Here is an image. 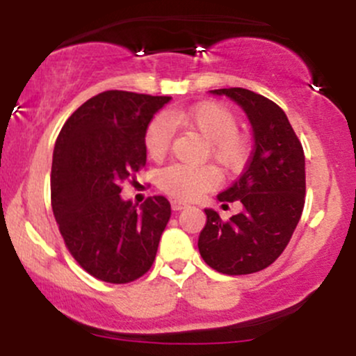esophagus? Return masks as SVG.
<instances>
[{
    "label": "esophagus",
    "mask_w": 356,
    "mask_h": 356,
    "mask_svg": "<svg viewBox=\"0 0 356 356\" xmlns=\"http://www.w3.org/2000/svg\"><path fill=\"white\" fill-rule=\"evenodd\" d=\"M170 206H172V211H182V209H186L187 207V204H184V202H181V201H177V199H174L172 202H170Z\"/></svg>",
    "instance_id": "obj_1"
}]
</instances>
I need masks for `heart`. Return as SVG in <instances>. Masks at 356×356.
Wrapping results in <instances>:
<instances>
[{
	"label": "heart",
	"instance_id": "b5f03b06",
	"mask_svg": "<svg viewBox=\"0 0 356 356\" xmlns=\"http://www.w3.org/2000/svg\"><path fill=\"white\" fill-rule=\"evenodd\" d=\"M197 132L207 142V154L222 170H238L244 164L248 145L238 134V120L219 104H201L187 110H172L165 118H157L145 132V150L152 161H161L169 152L172 127ZM219 181L212 167L172 164L159 172L162 191L182 201L199 197Z\"/></svg>",
	"mask_w": 356,
	"mask_h": 356
}]
</instances>
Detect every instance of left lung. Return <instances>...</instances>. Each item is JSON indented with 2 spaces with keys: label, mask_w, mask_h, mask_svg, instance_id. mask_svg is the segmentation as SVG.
I'll return each instance as SVG.
<instances>
[{
  "label": "left lung",
  "mask_w": 356,
  "mask_h": 356,
  "mask_svg": "<svg viewBox=\"0 0 356 356\" xmlns=\"http://www.w3.org/2000/svg\"><path fill=\"white\" fill-rule=\"evenodd\" d=\"M246 113L254 149L246 170L218 194L243 209L224 222L204 209L206 226L197 248L202 259L224 275H251L268 268L288 246L305 206V154L286 113L275 102L246 88L211 90Z\"/></svg>",
  "instance_id": "left-lung-1"
}]
</instances>
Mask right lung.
I'll return each mask as SVG.
<instances>
[{
    "mask_svg": "<svg viewBox=\"0 0 356 356\" xmlns=\"http://www.w3.org/2000/svg\"><path fill=\"white\" fill-rule=\"evenodd\" d=\"M170 97L108 90L65 122L51 162V207L68 251L105 283L144 276L170 218L162 195L137 207L122 182L145 165V132Z\"/></svg>",
    "mask_w": 356,
    "mask_h": 356,
    "instance_id": "add662e5",
    "label": "right lung"
}]
</instances>
